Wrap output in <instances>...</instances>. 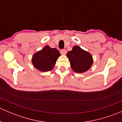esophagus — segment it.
I'll return each instance as SVG.
<instances>
[{
    "label": "esophagus",
    "instance_id": "1",
    "mask_svg": "<svg viewBox=\"0 0 122 122\" xmlns=\"http://www.w3.org/2000/svg\"><path fill=\"white\" fill-rule=\"evenodd\" d=\"M60 52H61V54L62 55H65L66 54V51L65 50H61L60 51Z\"/></svg>",
    "mask_w": 122,
    "mask_h": 122
}]
</instances>
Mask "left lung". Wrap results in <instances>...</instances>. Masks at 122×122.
<instances>
[{
    "label": "left lung",
    "instance_id": "1",
    "mask_svg": "<svg viewBox=\"0 0 122 122\" xmlns=\"http://www.w3.org/2000/svg\"><path fill=\"white\" fill-rule=\"evenodd\" d=\"M72 70L75 72L83 73L87 71L93 64V58L89 52L75 46L71 51L66 54Z\"/></svg>",
    "mask_w": 122,
    "mask_h": 122
}]
</instances>
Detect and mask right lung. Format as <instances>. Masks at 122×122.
<instances>
[{
    "label": "right lung",
    "instance_id": "1",
    "mask_svg": "<svg viewBox=\"0 0 122 122\" xmlns=\"http://www.w3.org/2000/svg\"><path fill=\"white\" fill-rule=\"evenodd\" d=\"M61 56L56 48L46 46L36 52L32 57V63L36 68L42 72L51 71L54 66L58 58Z\"/></svg>",
    "mask_w": 122,
    "mask_h": 122
}]
</instances>
